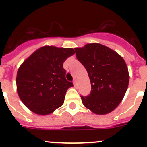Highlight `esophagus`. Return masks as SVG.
<instances>
[{
	"label": "esophagus",
	"instance_id": "1",
	"mask_svg": "<svg viewBox=\"0 0 147 147\" xmlns=\"http://www.w3.org/2000/svg\"><path fill=\"white\" fill-rule=\"evenodd\" d=\"M74 87L76 88H77V83H76V80H74Z\"/></svg>",
	"mask_w": 147,
	"mask_h": 147
}]
</instances>
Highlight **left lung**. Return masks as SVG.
Segmentation results:
<instances>
[{
    "mask_svg": "<svg viewBox=\"0 0 147 147\" xmlns=\"http://www.w3.org/2000/svg\"><path fill=\"white\" fill-rule=\"evenodd\" d=\"M74 50L91 84L89 96H81L82 104L98 115L112 112L122 101L129 84L128 68L124 59L99 43L87 44Z\"/></svg>",
    "mask_w": 147,
    "mask_h": 147,
    "instance_id": "obj_1",
    "label": "left lung"
}]
</instances>
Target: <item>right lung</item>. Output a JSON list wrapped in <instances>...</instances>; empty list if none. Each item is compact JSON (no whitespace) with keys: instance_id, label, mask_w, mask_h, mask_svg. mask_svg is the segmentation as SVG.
Masks as SVG:
<instances>
[{"instance_id":"right-lung-1","label":"right lung","mask_w":147,"mask_h":147,"mask_svg":"<svg viewBox=\"0 0 147 147\" xmlns=\"http://www.w3.org/2000/svg\"><path fill=\"white\" fill-rule=\"evenodd\" d=\"M74 53L72 48L45 45L35 51L19 67L17 91L32 112L49 115L63 105L67 90L74 86L65 79L63 62Z\"/></svg>"}]
</instances>
